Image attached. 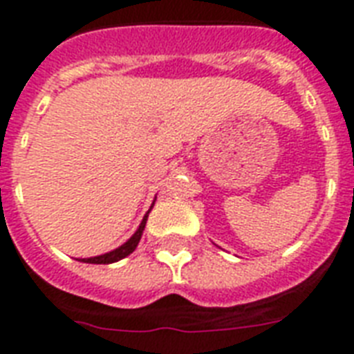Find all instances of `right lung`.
I'll list each match as a JSON object with an SVG mask.
<instances>
[{"instance_id": "right-lung-1", "label": "right lung", "mask_w": 354, "mask_h": 354, "mask_svg": "<svg viewBox=\"0 0 354 354\" xmlns=\"http://www.w3.org/2000/svg\"><path fill=\"white\" fill-rule=\"evenodd\" d=\"M154 202H152V205H154ZM152 205H150V209H152ZM150 209L147 211V215L143 216V221H141L139 227L136 230V233H133V235L130 236V239H128L124 244H121V246L115 248V250H112V252L102 253V255H97V257L79 259V261H82V263H90V264H112V263H118V261H121V259H124L127 255H130V253H132L133 250L138 248L139 241H141V235H143V230H145V226H147V218H149Z\"/></svg>"}]
</instances>
